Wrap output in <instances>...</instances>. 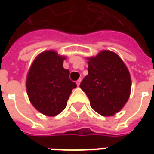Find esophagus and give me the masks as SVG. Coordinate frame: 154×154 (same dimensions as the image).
Listing matches in <instances>:
<instances>
[{
  "mask_svg": "<svg viewBox=\"0 0 154 154\" xmlns=\"http://www.w3.org/2000/svg\"><path fill=\"white\" fill-rule=\"evenodd\" d=\"M80 82H81V78H80L79 80H77V81H76V84H77V86H80Z\"/></svg>",
  "mask_w": 154,
  "mask_h": 154,
  "instance_id": "1",
  "label": "esophagus"
}]
</instances>
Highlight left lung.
Segmentation results:
<instances>
[{"mask_svg":"<svg viewBox=\"0 0 154 154\" xmlns=\"http://www.w3.org/2000/svg\"><path fill=\"white\" fill-rule=\"evenodd\" d=\"M88 61V74L80 87L96 112L105 116L115 115L129 98L131 79L128 70L121 58L109 51H102Z\"/></svg>","mask_w":154,"mask_h":154,"instance_id":"8db88e82","label":"left lung"}]
</instances>
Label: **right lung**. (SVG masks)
<instances>
[{
	"label": "right lung",
	"instance_id": "obj_1",
	"mask_svg": "<svg viewBox=\"0 0 154 154\" xmlns=\"http://www.w3.org/2000/svg\"><path fill=\"white\" fill-rule=\"evenodd\" d=\"M65 57L55 51H45L33 62L27 75L26 89L32 105L46 116H56L67 106L76 84L69 79V70L63 68Z\"/></svg>",
	"mask_w": 154,
	"mask_h": 154
}]
</instances>
